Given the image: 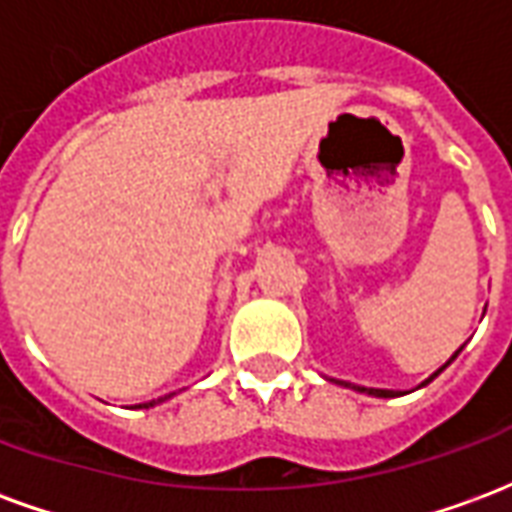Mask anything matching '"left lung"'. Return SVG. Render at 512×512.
I'll return each instance as SVG.
<instances>
[{"mask_svg":"<svg viewBox=\"0 0 512 512\" xmlns=\"http://www.w3.org/2000/svg\"><path fill=\"white\" fill-rule=\"evenodd\" d=\"M461 348H463V345H461ZM461 348H458V351H455V354H452L450 359H447V362H444V365H441L439 370H436V373H433V376L425 378V381H422V384H419V386L430 384V381H433V378L439 376L441 370H447V367H450L452 362H455V356L461 354ZM332 381H334V378H332ZM337 384L351 386V389H356V392H367V395H373V397H397V395H406V392H397V389H373V386H356V384H348V381H337Z\"/></svg>","mask_w":512,"mask_h":512,"instance_id":"obj_1","label":"left lung"}]
</instances>
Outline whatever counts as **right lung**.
<instances>
[{"label": "right lung", "mask_w": 512, "mask_h": 512, "mask_svg": "<svg viewBox=\"0 0 512 512\" xmlns=\"http://www.w3.org/2000/svg\"><path fill=\"white\" fill-rule=\"evenodd\" d=\"M175 395V392H172ZM172 395H164V397H158V400H150V403H139V408H150V406H156V403H164V400H169Z\"/></svg>", "instance_id": "obj_1"}]
</instances>
